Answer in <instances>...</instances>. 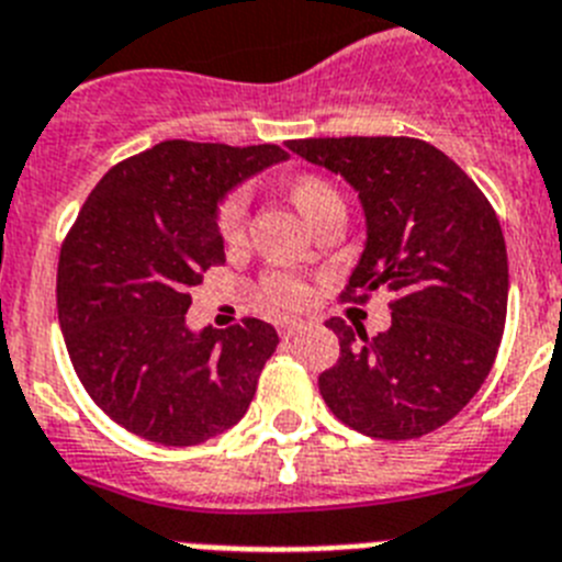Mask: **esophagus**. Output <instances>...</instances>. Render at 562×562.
I'll use <instances>...</instances> for the list:
<instances>
[{
	"label": "esophagus",
	"mask_w": 562,
	"mask_h": 562,
	"mask_svg": "<svg viewBox=\"0 0 562 562\" xmlns=\"http://www.w3.org/2000/svg\"><path fill=\"white\" fill-rule=\"evenodd\" d=\"M302 334L300 322H280V336L282 339H294V336Z\"/></svg>",
	"instance_id": "esophagus-1"
}]
</instances>
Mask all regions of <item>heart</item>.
Here are the masks:
<instances>
[{
  "label": "heart",
  "mask_w": 562,
  "mask_h": 562,
  "mask_svg": "<svg viewBox=\"0 0 562 562\" xmlns=\"http://www.w3.org/2000/svg\"><path fill=\"white\" fill-rule=\"evenodd\" d=\"M339 198L328 180L322 178H302L294 183V203L300 206V212L305 217H314L328 200ZM246 217H248V189L237 187L226 194V198L217 203V212H214V226L226 243L240 240L243 232H246ZM262 294L266 300L282 311H300L302 305H308V282L302 280L294 271H282V268H271L262 274Z\"/></svg>",
  "instance_id": "heart-1"
}]
</instances>
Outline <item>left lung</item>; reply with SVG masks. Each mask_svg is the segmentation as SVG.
<instances>
[{
  "mask_svg": "<svg viewBox=\"0 0 562 562\" xmlns=\"http://www.w3.org/2000/svg\"><path fill=\"white\" fill-rule=\"evenodd\" d=\"M288 149L359 192L368 246L341 302L387 291L390 328L328 319L339 359L319 393L341 424L384 441L422 438L456 418L495 364L509 262L497 214L475 180L407 135L302 138Z\"/></svg>",
  "mask_w": 562,
  "mask_h": 562,
  "instance_id": "8db88e82",
  "label": "left lung"
}]
</instances>
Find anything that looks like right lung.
Wrapping results in <instances>:
<instances>
[{"mask_svg":"<svg viewBox=\"0 0 562 562\" xmlns=\"http://www.w3.org/2000/svg\"><path fill=\"white\" fill-rule=\"evenodd\" d=\"M285 158L277 144L164 140L85 200L58 254V325L78 382L119 427L192 447L246 416L277 330L246 316L194 336L183 316L203 271L226 262L217 200Z\"/></svg>","mask_w":562,"mask_h":562,"instance_id":"right-lung-1","label":"right lung"}]
</instances>
